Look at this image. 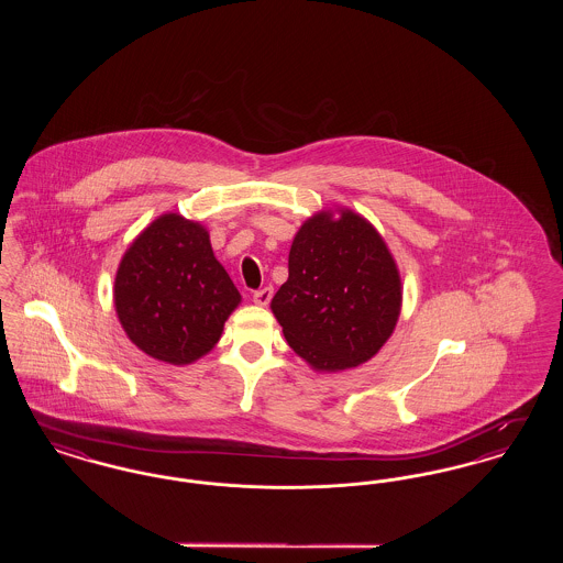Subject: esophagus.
<instances>
[{"label":"esophagus","mask_w":563,"mask_h":563,"mask_svg":"<svg viewBox=\"0 0 563 563\" xmlns=\"http://www.w3.org/2000/svg\"><path fill=\"white\" fill-rule=\"evenodd\" d=\"M272 295H274V289H272V287H264V289H260V291L253 294V301H255L257 306H268Z\"/></svg>","instance_id":"obj_1"}]
</instances>
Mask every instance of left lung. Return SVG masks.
Instances as JSON below:
<instances>
[{
	"mask_svg": "<svg viewBox=\"0 0 563 563\" xmlns=\"http://www.w3.org/2000/svg\"><path fill=\"white\" fill-rule=\"evenodd\" d=\"M289 346L314 369L369 361L401 312V278L386 242L361 214H314L295 234L289 278L272 297Z\"/></svg>",
	"mask_w": 563,
	"mask_h": 563,
	"instance_id": "left-lung-1",
	"label": "left lung"
}]
</instances>
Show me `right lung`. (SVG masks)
<instances>
[{
    "mask_svg": "<svg viewBox=\"0 0 563 563\" xmlns=\"http://www.w3.org/2000/svg\"><path fill=\"white\" fill-rule=\"evenodd\" d=\"M113 299L134 346L164 363L186 365L219 342L241 294L214 260L209 232L168 213L124 253Z\"/></svg>",
    "mask_w": 563,
    "mask_h": 563,
    "instance_id": "1",
    "label": "right lung"
}]
</instances>
